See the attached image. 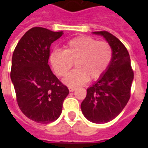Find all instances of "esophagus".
I'll return each instance as SVG.
<instances>
[{"mask_svg": "<svg viewBox=\"0 0 148 148\" xmlns=\"http://www.w3.org/2000/svg\"><path fill=\"white\" fill-rule=\"evenodd\" d=\"M75 90H76V88H74V87H69V91L70 92H74Z\"/></svg>", "mask_w": 148, "mask_h": 148, "instance_id": "1", "label": "esophagus"}]
</instances>
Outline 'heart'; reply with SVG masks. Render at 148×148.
Wrapping results in <instances>:
<instances>
[{"mask_svg":"<svg viewBox=\"0 0 148 148\" xmlns=\"http://www.w3.org/2000/svg\"><path fill=\"white\" fill-rule=\"evenodd\" d=\"M65 51L55 50L50 60L57 75L62 77L73 67L77 69L67 74L63 83L76 87L90 81H97L105 74L111 63L112 48L106 41H97L90 36H79L66 43Z\"/></svg>","mask_w":148,"mask_h":148,"instance_id":"1","label":"heart"}]
</instances>
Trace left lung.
<instances>
[{
	"label": "left lung",
	"mask_w": 148,
	"mask_h": 148,
	"mask_svg": "<svg viewBox=\"0 0 148 148\" xmlns=\"http://www.w3.org/2000/svg\"><path fill=\"white\" fill-rule=\"evenodd\" d=\"M93 33L102 36L111 45L112 58L105 74L87 89L81 109L87 120L104 124L116 117L127 105L134 73L128 51L116 37L106 31Z\"/></svg>",
	"instance_id": "obj_1"
}]
</instances>
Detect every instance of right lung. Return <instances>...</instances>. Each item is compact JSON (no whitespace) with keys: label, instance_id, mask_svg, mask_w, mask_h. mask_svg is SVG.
<instances>
[{"label":"right lung","instance_id":"right-lung-1","mask_svg":"<svg viewBox=\"0 0 148 148\" xmlns=\"http://www.w3.org/2000/svg\"><path fill=\"white\" fill-rule=\"evenodd\" d=\"M62 34L32 27L20 39L12 55L10 77L19 108L27 118L39 124L56 121L69 94L67 87L48 65L51 45Z\"/></svg>","mask_w":148,"mask_h":148}]
</instances>
